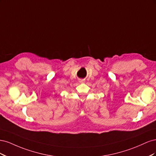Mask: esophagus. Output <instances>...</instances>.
I'll list each match as a JSON object with an SVG mask.
<instances>
[{
  "mask_svg": "<svg viewBox=\"0 0 156 156\" xmlns=\"http://www.w3.org/2000/svg\"><path fill=\"white\" fill-rule=\"evenodd\" d=\"M79 83H84V81H84V79H79Z\"/></svg>",
  "mask_w": 156,
  "mask_h": 156,
  "instance_id": "1",
  "label": "esophagus"
}]
</instances>
